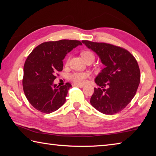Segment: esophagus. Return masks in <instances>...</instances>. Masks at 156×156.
I'll return each instance as SVG.
<instances>
[{"label":"esophagus","mask_w":156,"mask_h":156,"mask_svg":"<svg viewBox=\"0 0 156 156\" xmlns=\"http://www.w3.org/2000/svg\"><path fill=\"white\" fill-rule=\"evenodd\" d=\"M74 86L78 87H80V88H83L84 87L83 84H74Z\"/></svg>","instance_id":"esophagus-1"}]
</instances>
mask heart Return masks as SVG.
Masks as SVG:
<instances>
[{"label":"heart","mask_w":156,"mask_h":156,"mask_svg":"<svg viewBox=\"0 0 156 156\" xmlns=\"http://www.w3.org/2000/svg\"><path fill=\"white\" fill-rule=\"evenodd\" d=\"M81 56H83L84 60L92 58L94 60V55L90 51H83L81 52ZM69 58H67L66 62L68 63ZM89 77V73L88 72H74L69 75V79L71 81L73 82L76 84H82L85 83L86 79Z\"/></svg>","instance_id":"heart-1"}]
</instances>
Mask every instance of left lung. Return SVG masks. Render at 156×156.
<instances>
[{
    "label": "left lung",
    "mask_w": 156,
    "mask_h": 156,
    "mask_svg": "<svg viewBox=\"0 0 156 156\" xmlns=\"http://www.w3.org/2000/svg\"><path fill=\"white\" fill-rule=\"evenodd\" d=\"M99 56L105 67L95 78L90 103L104 114L113 115L125 109L136 94L140 72L134 56L122 47L105 43L83 41Z\"/></svg>",
    "instance_id": "left-lung-1"
}]
</instances>
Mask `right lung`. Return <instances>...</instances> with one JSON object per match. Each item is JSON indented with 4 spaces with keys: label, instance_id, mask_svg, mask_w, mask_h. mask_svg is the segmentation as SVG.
Returning <instances> with one entry per match:
<instances>
[{
    "label": "right lung",
    "instance_id": "add662e5",
    "mask_svg": "<svg viewBox=\"0 0 156 156\" xmlns=\"http://www.w3.org/2000/svg\"><path fill=\"white\" fill-rule=\"evenodd\" d=\"M82 43L75 40L45 42L34 49L24 65L23 91L30 103L39 112L50 113L62 106L72 85L54 84L58 72L63 67L67 53Z\"/></svg>",
    "mask_w": 156,
    "mask_h": 156
}]
</instances>
